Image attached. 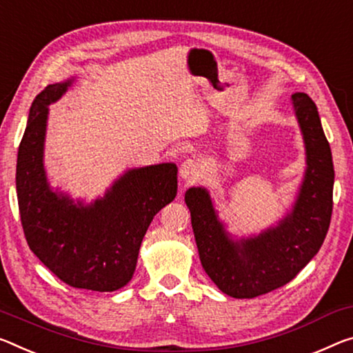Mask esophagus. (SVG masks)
Masks as SVG:
<instances>
[{
	"label": "esophagus",
	"instance_id": "34e87169",
	"mask_svg": "<svg viewBox=\"0 0 353 353\" xmlns=\"http://www.w3.org/2000/svg\"><path fill=\"white\" fill-rule=\"evenodd\" d=\"M181 179L183 182H193L194 179L199 177V172H201V166L196 160H192L188 159L182 163L181 166Z\"/></svg>",
	"mask_w": 353,
	"mask_h": 353
}]
</instances>
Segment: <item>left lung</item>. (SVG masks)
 I'll list each match as a JSON object with an SVG mask.
<instances>
[{
  "mask_svg": "<svg viewBox=\"0 0 353 353\" xmlns=\"http://www.w3.org/2000/svg\"><path fill=\"white\" fill-rule=\"evenodd\" d=\"M290 103L303 135L306 171L292 212L276 226L234 240L205 188L185 193L201 264L218 289L234 299H254L297 276L321 250L332 220L334 170L317 106L303 92H295Z\"/></svg>",
  "mask_w": 353,
  "mask_h": 353,
  "instance_id": "1",
  "label": "left lung"
}]
</instances>
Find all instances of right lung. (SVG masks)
I'll list each match as a JSON object with an SVG mask.
<instances>
[{"mask_svg":"<svg viewBox=\"0 0 353 353\" xmlns=\"http://www.w3.org/2000/svg\"><path fill=\"white\" fill-rule=\"evenodd\" d=\"M74 80L48 85L34 99L17 157V198L26 242L61 281L113 292L130 281L152 218L177 194V166L128 170L89 205L53 192L43 170L48 105Z\"/></svg>","mask_w":353,"mask_h":353,"instance_id":"add662e5","label":"right lung"}]
</instances>
